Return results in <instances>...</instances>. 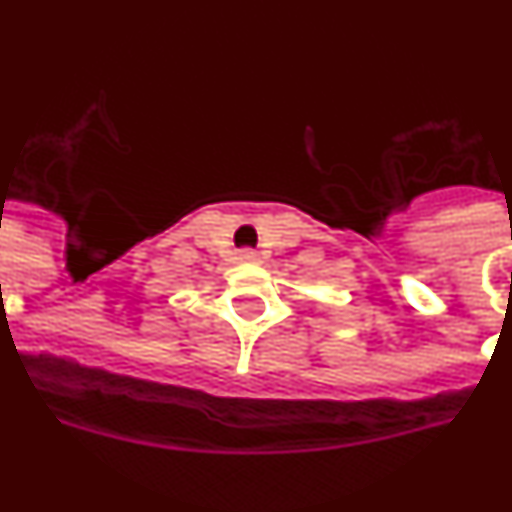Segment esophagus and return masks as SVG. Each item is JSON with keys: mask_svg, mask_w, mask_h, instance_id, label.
<instances>
[{"mask_svg": "<svg viewBox=\"0 0 512 512\" xmlns=\"http://www.w3.org/2000/svg\"><path fill=\"white\" fill-rule=\"evenodd\" d=\"M239 260L242 263H260V255H257V249H239Z\"/></svg>", "mask_w": 512, "mask_h": 512, "instance_id": "34e87169", "label": "esophagus"}]
</instances>
